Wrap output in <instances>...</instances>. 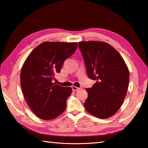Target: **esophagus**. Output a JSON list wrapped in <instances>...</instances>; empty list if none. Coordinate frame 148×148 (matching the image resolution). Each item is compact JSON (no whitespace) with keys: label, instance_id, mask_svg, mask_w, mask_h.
<instances>
[{"label":"esophagus","instance_id":"obj_1","mask_svg":"<svg viewBox=\"0 0 148 148\" xmlns=\"http://www.w3.org/2000/svg\"><path fill=\"white\" fill-rule=\"evenodd\" d=\"M72 90H73V92H76V91H77L78 90H79L80 88H79L76 87V86H72Z\"/></svg>","mask_w":148,"mask_h":148}]
</instances>
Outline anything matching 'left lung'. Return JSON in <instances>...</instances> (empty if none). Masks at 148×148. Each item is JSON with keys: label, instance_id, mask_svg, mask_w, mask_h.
I'll return each mask as SVG.
<instances>
[{"label": "left lung", "instance_id": "obj_1", "mask_svg": "<svg viewBox=\"0 0 148 148\" xmlns=\"http://www.w3.org/2000/svg\"><path fill=\"white\" fill-rule=\"evenodd\" d=\"M90 79L95 80L84 107L91 114L106 119L120 108L127 92L129 71L124 60L108 43L82 41L78 43Z\"/></svg>", "mask_w": 148, "mask_h": 148}]
</instances>
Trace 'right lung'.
<instances>
[{"label": "right lung", "instance_id": "1", "mask_svg": "<svg viewBox=\"0 0 148 148\" xmlns=\"http://www.w3.org/2000/svg\"><path fill=\"white\" fill-rule=\"evenodd\" d=\"M77 47V42H42L30 53L23 64L20 74L22 92L39 118L49 120L65 110L71 88L62 87L52 80Z\"/></svg>", "mask_w": 148, "mask_h": 148}]
</instances>
